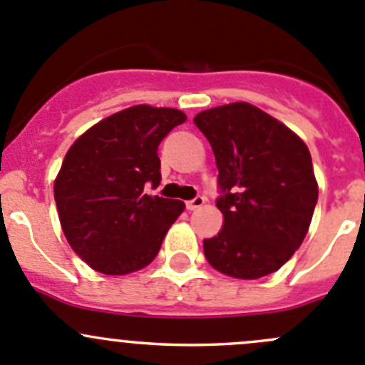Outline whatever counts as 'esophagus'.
Masks as SVG:
<instances>
[{
  "label": "esophagus",
  "mask_w": 365,
  "mask_h": 365,
  "mask_svg": "<svg viewBox=\"0 0 365 365\" xmlns=\"http://www.w3.org/2000/svg\"><path fill=\"white\" fill-rule=\"evenodd\" d=\"M203 205H205V197L197 196V197H194V200L187 201L185 207H187V210H196V208H201Z\"/></svg>",
  "instance_id": "1"
}]
</instances>
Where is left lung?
<instances>
[{
    "instance_id": "left-lung-1",
    "label": "left lung",
    "mask_w": 365,
    "mask_h": 365,
    "mask_svg": "<svg viewBox=\"0 0 365 365\" xmlns=\"http://www.w3.org/2000/svg\"><path fill=\"white\" fill-rule=\"evenodd\" d=\"M210 143L222 228L203 240L208 264L239 280L278 271L302 246L317 203L312 157L291 128L246 101L200 112Z\"/></svg>"
}]
</instances>
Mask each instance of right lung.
<instances>
[{"label":"right lung","instance_id":"1","mask_svg":"<svg viewBox=\"0 0 365 365\" xmlns=\"http://www.w3.org/2000/svg\"><path fill=\"white\" fill-rule=\"evenodd\" d=\"M182 110L135 105L81 133L67 150L55 178L60 226L88 267L123 277L157 257L165 233L185 205L146 194L160 183L157 150Z\"/></svg>","mask_w":365,"mask_h":365}]
</instances>
